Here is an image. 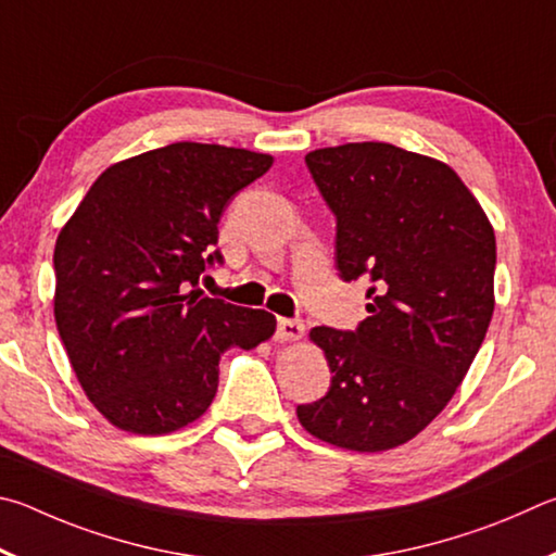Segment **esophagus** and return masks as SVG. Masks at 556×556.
<instances>
[{
  "instance_id": "34e87169",
  "label": "esophagus",
  "mask_w": 556,
  "mask_h": 556,
  "mask_svg": "<svg viewBox=\"0 0 556 556\" xmlns=\"http://www.w3.org/2000/svg\"><path fill=\"white\" fill-rule=\"evenodd\" d=\"M303 334H305V325L300 323V319H286V317L278 319L276 339H280V342H295V339H300Z\"/></svg>"
}]
</instances>
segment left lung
Segmentation results:
<instances>
[{
    "instance_id": "1",
    "label": "left lung",
    "mask_w": 556,
    "mask_h": 556,
    "mask_svg": "<svg viewBox=\"0 0 556 556\" xmlns=\"http://www.w3.org/2000/svg\"><path fill=\"white\" fill-rule=\"evenodd\" d=\"M337 217L339 278L371 283L354 332L315 327L332 371L298 405L317 440L386 452L422 432L479 354L493 317L495 233L450 165L364 141L305 155Z\"/></svg>"
}]
</instances>
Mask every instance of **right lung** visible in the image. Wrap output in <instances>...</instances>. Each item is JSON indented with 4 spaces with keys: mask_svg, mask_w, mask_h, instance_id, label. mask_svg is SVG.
<instances>
[{
    "mask_svg": "<svg viewBox=\"0 0 556 556\" xmlns=\"http://www.w3.org/2000/svg\"><path fill=\"white\" fill-rule=\"evenodd\" d=\"M266 153L178 141L114 163L58 233V334L85 395L134 434H168L204 415L219 358L276 332V317L202 295L224 263L217 224L270 168Z\"/></svg>",
    "mask_w": 556,
    "mask_h": 556,
    "instance_id": "obj_1",
    "label": "right lung"
}]
</instances>
